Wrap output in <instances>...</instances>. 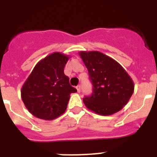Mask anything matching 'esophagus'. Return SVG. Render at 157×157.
Instances as JSON below:
<instances>
[{
	"mask_svg": "<svg viewBox=\"0 0 157 157\" xmlns=\"http://www.w3.org/2000/svg\"><path fill=\"white\" fill-rule=\"evenodd\" d=\"M76 89H77L78 93H79L80 91H81V86H76Z\"/></svg>",
	"mask_w": 157,
	"mask_h": 157,
	"instance_id": "obj_1",
	"label": "esophagus"
}]
</instances>
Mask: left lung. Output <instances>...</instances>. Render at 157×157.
I'll return each mask as SVG.
<instances>
[{"label": "left lung", "mask_w": 157, "mask_h": 157, "mask_svg": "<svg viewBox=\"0 0 157 157\" xmlns=\"http://www.w3.org/2000/svg\"><path fill=\"white\" fill-rule=\"evenodd\" d=\"M78 54L93 84L92 95L83 99L86 107L101 116H110L121 110L134 90L128 73L115 59L98 51H81Z\"/></svg>", "instance_id": "left-lung-1"}]
</instances>
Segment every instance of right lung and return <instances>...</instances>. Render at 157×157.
Returning a JSON list of instances; mask_svg holds the SVG:
<instances>
[{
    "label": "right lung",
    "mask_w": 157,
    "mask_h": 157,
    "mask_svg": "<svg viewBox=\"0 0 157 157\" xmlns=\"http://www.w3.org/2000/svg\"><path fill=\"white\" fill-rule=\"evenodd\" d=\"M69 56L56 52L41 59L21 89L27 110L35 117L52 120L63 114L72 93L77 90L69 83L63 68Z\"/></svg>",
    "instance_id": "1"
}]
</instances>
